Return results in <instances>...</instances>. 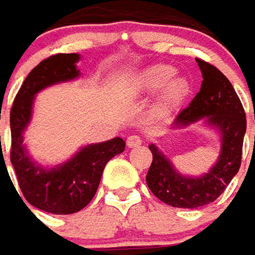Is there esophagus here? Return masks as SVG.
I'll return each mask as SVG.
<instances>
[{"instance_id":"esophagus-1","label":"esophagus","mask_w":255,"mask_h":255,"mask_svg":"<svg viewBox=\"0 0 255 255\" xmlns=\"http://www.w3.org/2000/svg\"><path fill=\"white\" fill-rule=\"evenodd\" d=\"M126 143H128V147L129 148H133V147H137L141 144V139H140L139 136H134V134H131L128 137L126 140Z\"/></svg>"}]
</instances>
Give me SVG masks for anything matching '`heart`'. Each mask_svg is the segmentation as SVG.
<instances>
[{
  "mask_svg": "<svg viewBox=\"0 0 255 255\" xmlns=\"http://www.w3.org/2000/svg\"><path fill=\"white\" fill-rule=\"evenodd\" d=\"M177 68L168 64H154L146 68L139 78L140 92L153 94L161 90L157 104L160 114H170L184 102L191 91V84L185 77H175Z\"/></svg>",
  "mask_w": 255,
  "mask_h": 255,
  "instance_id": "obj_1",
  "label": "heart"
}]
</instances>
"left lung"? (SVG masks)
<instances>
[{
	"instance_id": "left-lung-1",
	"label": "left lung",
	"mask_w": 255,
	"mask_h": 255,
	"mask_svg": "<svg viewBox=\"0 0 255 255\" xmlns=\"http://www.w3.org/2000/svg\"><path fill=\"white\" fill-rule=\"evenodd\" d=\"M202 71L201 91L175 118L177 126H187L208 118V124L222 133V150L218 163L202 177H185L175 171L168 158L154 144L148 146L153 161L146 175L150 191L160 201L174 208L194 209L213 202L230 184L242 164L247 121L242 101L226 76L211 63L196 59ZM255 118V115H254Z\"/></svg>"
}]
</instances>
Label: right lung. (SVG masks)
I'll list each match as a JSON object with an SVG mask.
<instances>
[{"mask_svg":"<svg viewBox=\"0 0 255 255\" xmlns=\"http://www.w3.org/2000/svg\"><path fill=\"white\" fill-rule=\"evenodd\" d=\"M78 59L76 53H59L40 61L20 85L9 116L11 163L20 192L32 206L54 215L76 213L91 202L107 163L125 150V140L115 137L81 148L70 161L50 170L29 160L22 133L30 121L35 95L52 84L80 76Z\"/></svg>","mask_w":255,"mask_h":255,"instance_id":"right-lung-1","label":"right lung"}]
</instances>
